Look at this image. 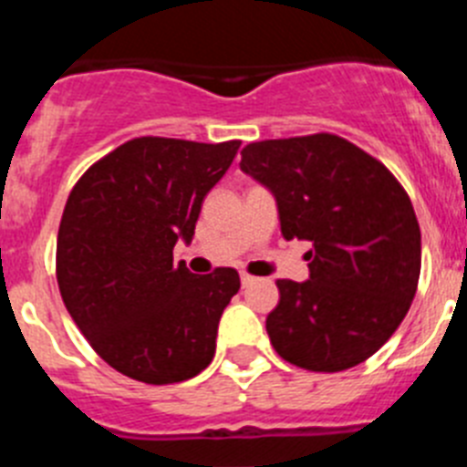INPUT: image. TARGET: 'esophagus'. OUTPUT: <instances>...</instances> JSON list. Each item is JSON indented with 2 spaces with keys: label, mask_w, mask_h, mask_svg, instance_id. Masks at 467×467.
I'll return each instance as SVG.
<instances>
[{
  "label": "esophagus",
  "mask_w": 467,
  "mask_h": 467,
  "mask_svg": "<svg viewBox=\"0 0 467 467\" xmlns=\"http://www.w3.org/2000/svg\"><path fill=\"white\" fill-rule=\"evenodd\" d=\"M254 278L250 274H241V285L243 287H247V285H253Z\"/></svg>",
  "instance_id": "obj_1"
}]
</instances>
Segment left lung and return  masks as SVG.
Listing matches in <instances>:
<instances>
[{"mask_svg": "<svg viewBox=\"0 0 467 467\" xmlns=\"http://www.w3.org/2000/svg\"><path fill=\"white\" fill-rule=\"evenodd\" d=\"M241 171L269 189L280 234L311 243L308 280H278L266 332L283 360L341 372L374 356L404 320L420 274V229L381 161L339 135L264 140Z\"/></svg>", "mask_w": 467, "mask_h": 467, "instance_id": "left-lung-1", "label": "left lung"}]
</instances>
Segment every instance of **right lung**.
Masks as SVG:
<instances>
[{
	"label": "right lung",
	"instance_id": "right-lung-1",
	"mask_svg": "<svg viewBox=\"0 0 467 467\" xmlns=\"http://www.w3.org/2000/svg\"><path fill=\"white\" fill-rule=\"evenodd\" d=\"M241 142L135 138L84 172L57 229L56 274L69 316L109 367L177 383L213 362L236 269L196 275L172 262Z\"/></svg>",
	"mask_w": 467,
	"mask_h": 467
}]
</instances>
